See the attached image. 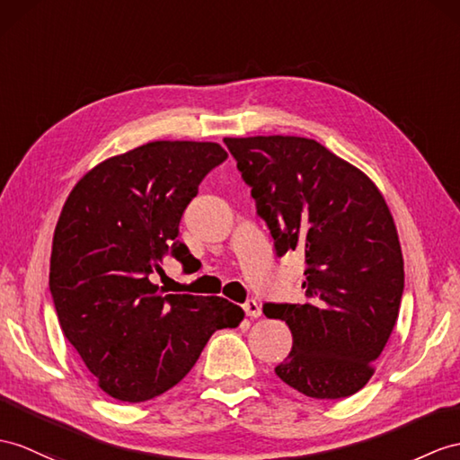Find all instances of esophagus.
I'll use <instances>...</instances> for the list:
<instances>
[{
  "label": "esophagus",
  "instance_id": "esophagus-1",
  "mask_svg": "<svg viewBox=\"0 0 460 460\" xmlns=\"http://www.w3.org/2000/svg\"><path fill=\"white\" fill-rule=\"evenodd\" d=\"M243 310H245V314H248L250 318H260L261 316V306H260V302L257 300H248L243 305Z\"/></svg>",
  "mask_w": 460,
  "mask_h": 460
}]
</instances>
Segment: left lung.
Returning a JSON list of instances; mask_svg holds the SVG:
<instances>
[{"label":"left lung","mask_w":460,"mask_h":460,"mask_svg":"<svg viewBox=\"0 0 460 460\" xmlns=\"http://www.w3.org/2000/svg\"><path fill=\"white\" fill-rule=\"evenodd\" d=\"M277 255L305 253V305H265L293 351L277 376L318 400L355 394L396 326L404 260L383 193L359 167L302 137L224 138Z\"/></svg>","instance_id":"1"}]
</instances>
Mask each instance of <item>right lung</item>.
Returning a JSON list of instances; mask_svg holds the SVG:
<instances>
[{
    "label": "right lung",
    "instance_id": "obj_1",
    "mask_svg": "<svg viewBox=\"0 0 460 460\" xmlns=\"http://www.w3.org/2000/svg\"><path fill=\"white\" fill-rule=\"evenodd\" d=\"M226 158L217 142L154 140L97 164L66 199L50 293L66 340L111 398L164 394L191 371L212 333L245 316L222 296L164 295L152 283L165 257L195 265L177 240L179 220Z\"/></svg>",
    "mask_w": 460,
    "mask_h": 460
}]
</instances>
